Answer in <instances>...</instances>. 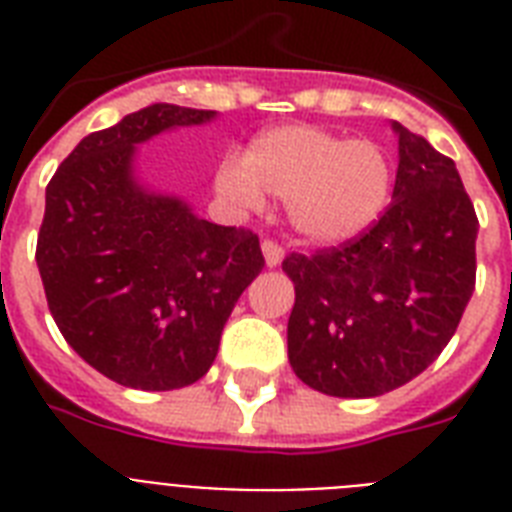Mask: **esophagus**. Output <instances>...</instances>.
I'll return each instance as SVG.
<instances>
[{
    "instance_id": "obj_1",
    "label": "esophagus",
    "mask_w": 512,
    "mask_h": 512,
    "mask_svg": "<svg viewBox=\"0 0 512 512\" xmlns=\"http://www.w3.org/2000/svg\"><path fill=\"white\" fill-rule=\"evenodd\" d=\"M263 255L265 265H268V268H276V265L284 260V247H281L276 239H263Z\"/></svg>"
}]
</instances>
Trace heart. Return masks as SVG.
<instances>
[{
	"label": "heart",
	"instance_id": "heart-1",
	"mask_svg": "<svg viewBox=\"0 0 512 512\" xmlns=\"http://www.w3.org/2000/svg\"><path fill=\"white\" fill-rule=\"evenodd\" d=\"M217 191L236 207L257 209L263 193L289 201L297 231L340 244L380 217L390 193V162L374 140H345L308 124L257 135L244 162H223Z\"/></svg>",
	"mask_w": 512,
	"mask_h": 512
}]
</instances>
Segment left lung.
I'll return each instance as SVG.
<instances>
[{"mask_svg":"<svg viewBox=\"0 0 512 512\" xmlns=\"http://www.w3.org/2000/svg\"><path fill=\"white\" fill-rule=\"evenodd\" d=\"M398 172L380 220L340 247L284 257L295 281L289 364L305 385L372 398L428 369L476 289L478 217L460 172L398 122Z\"/></svg>","mask_w":512,"mask_h":512,"instance_id":"8db88e82","label":"left lung"}]
</instances>
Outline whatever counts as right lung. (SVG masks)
<instances>
[{"mask_svg":"<svg viewBox=\"0 0 512 512\" xmlns=\"http://www.w3.org/2000/svg\"><path fill=\"white\" fill-rule=\"evenodd\" d=\"M215 111L154 103L92 132L47 183L36 265L60 335L108 380H201L241 292L263 271L257 233L201 220L132 175L135 146Z\"/></svg>","mask_w":512,"mask_h":512,"instance_id":"1","label":"right lung"}]
</instances>
